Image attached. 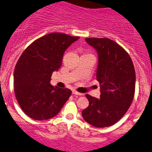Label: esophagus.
<instances>
[{
	"mask_svg": "<svg viewBox=\"0 0 152 152\" xmlns=\"http://www.w3.org/2000/svg\"><path fill=\"white\" fill-rule=\"evenodd\" d=\"M73 94H75V95H83V94L79 93V92L76 91H75V90L73 91Z\"/></svg>",
	"mask_w": 152,
	"mask_h": 152,
	"instance_id": "34e87169",
	"label": "esophagus"
}]
</instances>
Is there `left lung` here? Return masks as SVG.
<instances>
[{"label":"left lung","mask_w":152,"mask_h":152,"mask_svg":"<svg viewBox=\"0 0 152 152\" xmlns=\"http://www.w3.org/2000/svg\"><path fill=\"white\" fill-rule=\"evenodd\" d=\"M97 50L98 66L96 77L100 97L86 94L89 101L82 112L85 121L96 127L113 125L124 115L134 100L136 73L129 54L108 38H86Z\"/></svg>","instance_id":"left-lung-1"}]
</instances>
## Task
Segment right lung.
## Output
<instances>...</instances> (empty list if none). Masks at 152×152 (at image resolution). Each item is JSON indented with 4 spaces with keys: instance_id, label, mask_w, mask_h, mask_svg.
<instances>
[{
    "instance_id": "1",
    "label": "right lung",
    "mask_w": 152,
    "mask_h": 152,
    "mask_svg": "<svg viewBox=\"0 0 152 152\" xmlns=\"http://www.w3.org/2000/svg\"><path fill=\"white\" fill-rule=\"evenodd\" d=\"M79 37L51 33L34 41L24 51L14 70V91L22 111L31 118L47 120L56 115L71 95L68 88L50 84L66 49Z\"/></svg>"
}]
</instances>
